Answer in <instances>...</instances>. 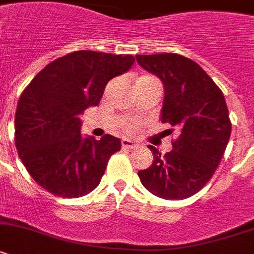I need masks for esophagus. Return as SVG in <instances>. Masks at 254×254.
Listing matches in <instances>:
<instances>
[{
  "mask_svg": "<svg viewBox=\"0 0 254 254\" xmlns=\"http://www.w3.org/2000/svg\"><path fill=\"white\" fill-rule=\"evenodd\" d=\"M121 145H123V148H125V149H133V148H135V144H134V143L131 142V140H129V139H123V140H121Z\"/></svg>",
  "mask_w": 254,
  "mask_h": 254,
  "instance_id": "1",
  "label": "esophagus"
}]
</instances>
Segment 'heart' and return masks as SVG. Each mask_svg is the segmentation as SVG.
I'll use <instances>...</instances> for the list:
<instances>
[{"label": "heart", "mask_w": 254, "mask_h": 254, "mask_svg": "<svg viewBox=\"0 0 254 254\" xmlns=\"http://www.w3.org/2000/svg\"><path fill=\"white\" fill-rule=\"evenodd\" d=\"M142 78H152V76H149V75H144V76H142ZM138 121H125L124 123V127H123V129L125 130V131H127V133H131V131H135L136 129H138Z\"/></svg>", "instance_id": "obj_1"}]
</instances>
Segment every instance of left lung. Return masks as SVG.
<instances>
[{
  "label": "left lung",
  "mask_w": 254,
  "mask_h": 254,
  "mask_svg": "<svg viewBox=\"0 0 254 254\" xmlns=\"http://www.w3.org/2000/svg\"><path fill=\"white\" fill-rule=\"evenodd\" d=\"M143 69L165 87L161 121L176 131L173 149L161 154L153 145V164L138 171L145 189L165 199L198 193L219 166L231 133L221 89L197 63L178 54L136 55Z\"/></svg>",
  "instance_id": "obj_1"
}]
</instances>
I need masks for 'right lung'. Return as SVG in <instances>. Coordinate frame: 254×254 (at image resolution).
Returning a JSON list of instances; mask_svg holds the SVG:
<instances>
[{"instance_id": "obj_1", "label": "right lung", "mask_w": 254, "mask_h": 254, "mask_svg": "<svg viewBox=\"0 0 254 254\" xmlns=\"http://www.w3.org/2000/svg\"><path fill=\"white\" fill-rule=\"evenodd\" d=\"M135 59L75 51L48 64L23 90L15 112V145L34 182L63 198H78L98 187L119 138L83 139L79 119L97 106L110 80Z\"/></svg>"}]
</instances>
